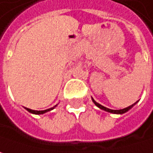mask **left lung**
Returning <instances> with one entry per match:
<instances>
[{
    "instance_id": "1",
    "label": "left lung",
    "mask_w": 153,
    "mask_h": 153,
    "mask_svg": "<svg viewBox=\"0 0 153 153\" xmlns=\"http://www.w3.org/2000/svg\"><path fill=\"white\" fill-rule=\"evenodd\" d=\"M92 101L94 102V104L97 106V107H99L100 109H102V110H105V111H107V112H109V113H112V114H124V113H126V112H127L128 110H130L135 104H136V102L134 103V104H133V105H131V106H129V107H127V108H123V109H119V110H114V109H109V108H106V107H104V106H102V105H100V104H99L98 102H96L93 99H92Z\"/></svg>"
}]
</instances>
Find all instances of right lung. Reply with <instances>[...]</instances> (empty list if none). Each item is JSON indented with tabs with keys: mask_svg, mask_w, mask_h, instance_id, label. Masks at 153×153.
Here are the masks:
<instances>
[{
	"mask_svg": "<svg viewBox=\"0 0 153 153\" xmlns=\"http://www.w3.org/2000/svg\"><path fill=\"white\" fill-rule=\"evenodd\" d=\"M55 107H56V105H55L54 107L51 108H48V109H45V110H39V111H37V110H32V109H29V108H26V109H27L28 112L32 113V114H36V115H41V114H45V113H46V112H48V111H50V110L53 109Z\"/></svg>",
	"mask_w": 153,
	"mask_h": 153,
	"instance_id": "right-lung-1",
	"label": "right lung"
}]
</instances>
